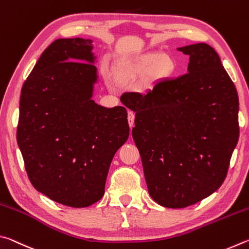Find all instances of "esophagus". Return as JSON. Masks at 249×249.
Segmentation results:
<instances>
[{"mask_svg": "<svg viewBox=\"0 0 249 249\" xmlns=\"http://www.w3.org/2000/svg\"><path fill=\"white\" fill-rule=\"evenodd\" d=\"M127 119H128V124H129V127L132 128L134 126V121H135V114L132 111H128L127 113Z\"/></svg>", "mask_w": 249, "mask_h": 249, "instance_id": "esophagus-1", "label": "esophagus"}]
</instances>
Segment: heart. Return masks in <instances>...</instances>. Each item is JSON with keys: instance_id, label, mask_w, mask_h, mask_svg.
<instances>
[{"instance_id": "1", "label": "heart", "mask_w": 249, "mask_h": 249, "mask_svg": "<svg viewBox=\"0 0 249 249\" xmlns=\"http://www.w3.org/2000/svg\"><path fill=\"white\" fill-rule=\"evenodd\" d=\"M156 60H157V56L151 54V56H148L144 61H142V66H150L151 64H154ZM157 68L160 71L167 70L168 68H169V61H168L165 58H160L157 62Z\"/></svg>"}]
</instances>
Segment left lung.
I'll use <instances>...</instances> for the list:
<instances>
[{"instance_id": "1", "label": "left lung", "mask_w": 249, "mask_h": 249, "mask_svg": "<svg viewBox=\"0 0 249 249\" xmlns=\"http://www.w3.org/2000/svg\"><path fill=\"white\" fill-rule=\"evenodd\" d=\"M178 49L190 57L187 73L122 95L136 113L132 134L149 195L171 209L221 187L239 136L237 91L215 50L203 43Z\"/></svg>"}]
</instances>
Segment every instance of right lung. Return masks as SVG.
<instances>
[{
  "label": "right lung",
  "mask_w": 249,
  "mask_h": 249,
  "mask_svg": "<svg viewBox=\"0 0 249 249\" xmlns=\"http://www.w3.org/2000/svg\"><path fill=\"white\" fill-rule=\"evenodd\" d=\"M92 40L61 38L41 53L24 82L18 144L37 191L71 208L104 195L113 157L127 141L124 107L92 100L96 81Z\"/></svg>",
  "instance_id": "1"
}]
</instances>
